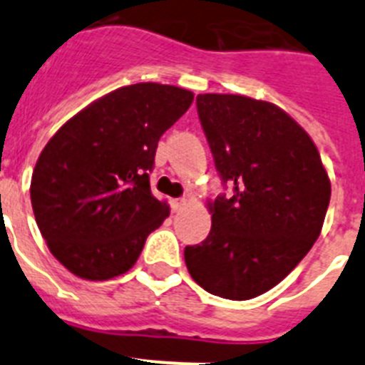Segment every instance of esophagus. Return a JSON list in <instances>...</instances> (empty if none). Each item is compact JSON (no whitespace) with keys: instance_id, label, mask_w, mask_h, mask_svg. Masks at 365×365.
I'll return each mask as SVG.
<instances>
[{"instance_id":"1","label":"esophagus","mask_w":365,"mask_h":365,"mask_svg":"<svg viewBox=\"0 0 365 365\" xmlns=\"http://www.w3.org/2000/svg\"><path fill=\"white\" fill-rule=\"evenodd\" d=\"M186 199H173L172 201V212H180L185 208Z\"/></svg>"}]
</instances>
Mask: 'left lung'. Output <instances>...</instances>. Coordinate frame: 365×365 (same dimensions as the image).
<instances>
[{
	"mask_svg": "<svg viewBox=\"0 0 365 365\" xmlns=\"http://www.w3.org/2000/svg\"><path fill=\"white\" fill-rule=\"evenodd\" d=\"M215 170L232 195L210 205L212 230L185 248L193 282L250 299L278 285L322 232L331 182L302 125L278 106L241 95L197 96Z\"/></svg>",
	"mask_w": 365,
	"mask_h": 365,
	"instance_id": "8db88e82",
	"label": "left lung"
}]
</instances>
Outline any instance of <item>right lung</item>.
Masks as SVG:
<instances>
[{
  "label": "right lung",
  "mask_w": 365,
  "mask_h": 365,
  "mask_svg": "<svg viewBox=\"0 0 365 365\" xmlns=\"http://www.w3.org/2000/svg\"><path fill=\"white\" fill-rule=\"evenodd\" d=\"M193 102L175 86L133 83L74 115L40 153L31 202L47 247L67 270L102 282L128 272L170 215L150 173L159 138Z\"/></svg>",
  "instance_id": "obj_1"
}]
</instances>
